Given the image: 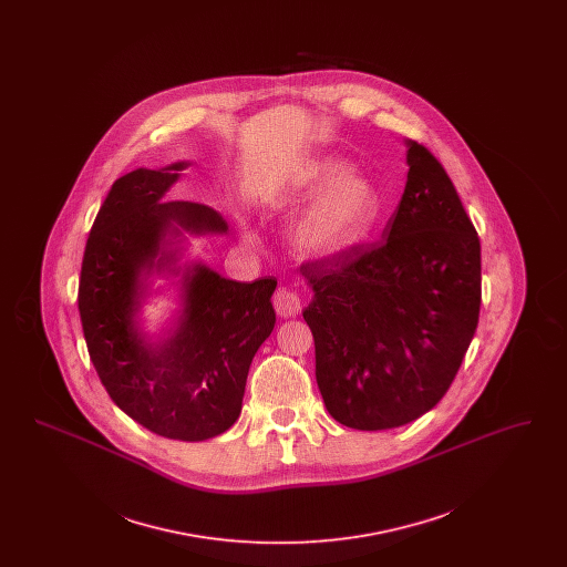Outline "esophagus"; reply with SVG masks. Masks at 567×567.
Here are the masks:
<instances>
[{
	"label": "esophagus",
	"mask_w": 567,
	"mask_h": 567,
	"mask_svg": "<svg viewBox=\"0 0 567 567\" xmlns=\"http://www.w3.org/2000/svg\"><path fill=\"white\" fill-rule=\"evenodd\" d=\"M274 308H276L278 317L289 319V317H293V315L299 312L301 301H299V297H297L296 291H291V289L282 287V289H278V291L274 293Z\"/></svg>",
	"instance_id": "obj_1"
}]
</instances>
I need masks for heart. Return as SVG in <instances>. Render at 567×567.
<instances>
[{
	"label": "heart",
	"mask_w": 567,
	"mask_h": 567,
	"mask_svg": "<svg viewBox=\"0 0 567 567\" xmlns=\"http://www.w3.org/2000/svg\"><path fill=\"white\" fill-rule=\"evenodd\" d=\"M293 193L315 195L293 225V243L317 257H333L365 243L382 213L377 185L336 157L308 163Z\"/></svg>",
	"instance_id": "b5f03b06"
}]
</instances>
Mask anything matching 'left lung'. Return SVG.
I'll return each mask as SVG.
<instances>
[{
    "label": "left lung",
    "instance_id": "8db88e82",
    "mask_svg": "<svg viewBox=\"0 0 567 567\" xmlns=\"http://www.w3.org/2000/svg\"><path fill=\"white\" fill-rule=\"evenodd\" d=\"M408 181L382 240L308 261L303 321L329 414L378 432L416 421L455 380L481 312V240L444 167L405 140Z\"/></svg>",
    "mask_w": 567,
    "mask_h": 567
}]
</instances>
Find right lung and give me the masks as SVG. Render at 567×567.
I'll list each match as a JSON object with an SVG mask.
<instances>
[{
	"label": "right lung",
	"instance_id": "right-lung-1",
	"mask_svg": "<svg viewBox=\"0 0 567 567\" xmlns=\"http://www.w3.org/2000/svg\"><path fill=\"white\" fill-rule=\"evenodd\" d=\"M187 165L137 167L114 181L84 248L79 310L112 402L148 432L202 442L240 416L248 368L276 323V278L238 282L202 261L178 266L187 234H227L213 208L165 202ZM155 272L182 276V308L157 341L136 321Z\"/></svg>",
	"mask_w": 567,
	"mask_h": 567
}]
</instances>
